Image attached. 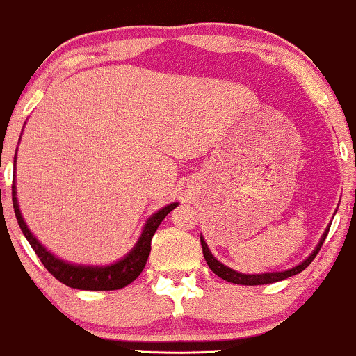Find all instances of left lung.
<instances>
[{
  "instance_id": "8db88e82",
  "label": "left lung",
  "mask_w": 356,
  "mask_h": 356,
  "mask_svg": "<svg viewBox=\"0 0 356 356\" xmlns=\"http://www.w3.org/2000/svg\"><path fill=\"white\" fill-rule=\"evenodd\" d=\"M329 228L330 227L325 228L324 233H323V236H321V240H319L318 245H316L313 252H311V254L306 257L303 262H300L298 266L291 267V269L280 270V272H264V274H243V272L233 270L232 267L222 264L220 261L213 257L211 250H209L206 240H204V236L201 235L202 254H204V259H206V262H207V266L211 267V270L213 272V274L218 275L223 280L232 282V284H238V285H267V284H274V282L285 280V279H289V277H291V275L300 274V272H303L306 267H308L311 262H313L316 254H318L319 250H321V246H323L325 236H327Z\"/></svg>"
}]
</instances>
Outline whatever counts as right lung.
Wrapping results in <instances>:
<instances>
[{
    "label": "right lung",
    "mask_w": 356,
    "mask_h": 356,
    "mask_svg": "<svg viewBox=\"0 0 356 356\" xmlns=\"http://www.w3.org/2000/svg\"><path fill=\"white\" fill-rule=\"evenodd\" d=\"M16 155H14V181H13V206L14 213H16L17 223L21 227L24 236L27 238V241L31 243L32 250L35 251L38 259L42 261V264L47 267V270L50 274L71 289L77 290H120L123 286L129 285L131 282L136 280L143 272L147 257L150 254V241L155 230H157L160 222L178 206V202H172L168 206H165L152 213L145 222L140 232L139 240L136 241L128 254L121 257L113 264L106 266H86V264H74V262L63 261L60 257L53 254L37 240L35 235L31 232V228L27 227L26 220H24L21 209H19L17 202V188H16Z\"/></svg>",
    "instance_id": "add662e5"
}]
</instances>
